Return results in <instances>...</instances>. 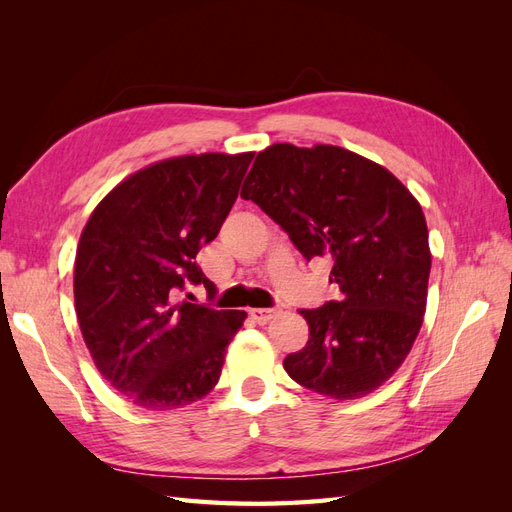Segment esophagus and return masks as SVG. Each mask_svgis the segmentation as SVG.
I'll return each instance as SVG.
<instances>
[{"instance_id":"1","label":"esophagus","mask_w":512,"mask_h":512,"mask_svg":"<svg viewBox=\"0 0 512 512\" xmlns=\"http://www.w3.org/2000/svg\"><path fill=\"white\" fill-rule=\"evenodd\" d=\"M277 314H280V309H273V307H254V309H250L252 320L258 322V324H269Z\"/></svg>"}]
</instances>
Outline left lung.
Listing matches in <instances>:
<instances>
[{
	"instance_id": "1",
	"label": "left lung",
	"mask_w": 512,
	"mask_h": 512,
	"mask_svg": "<svg viewBox=\"0 0 512 512\" xmlns=\"http://www.w3.org/2000/svg\"><path fill=\"white\" fill-rule=\"evenodd\" d=\"M241 198L280 224L309 262L329 256L342 299L301 309L303 350L288 376L333 399H356L389 380L421 331L431 269L421 205L397 177L356 153L277 143L260 151Z\"/></svg>"
}]
</instances>
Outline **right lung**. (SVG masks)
<instances>
[{
  "label": "right lung",
  "mask_w": 512,
  "mask_h": 512,
  "mask_svg": "<svg viewBox=\"0 0 512 512\" xmlns=\"http://www.w3.org/2000/svg\"><path fill=\"white\" fill-rule=\"evenodd\" d=\"M254 153H200L138 170L91 213L74 262V307L91 359L132 404L173 410L220 380L239 309L177 301L215 284L196 265L218 237Z\"/></svg>",
  "instance_id": "1"
}]
</instances>
